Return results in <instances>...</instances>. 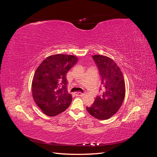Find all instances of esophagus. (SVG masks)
<instances>
[{
  "instance_id": "obj_1",
  "label": "esophagus",
  "mask_w": 157,
  "mask_h": 157,
  "mask_svg": "<svg viewBox=\"0 0 157 157\" xmlns=\"http://www.w3.org/2000/svg\"><path fill=\"white\" fill-rule=\"evenodd\" d=\"M75 95L77 96H84V94L82 93V92H76Z\"/></svg>"
}]
</instances>
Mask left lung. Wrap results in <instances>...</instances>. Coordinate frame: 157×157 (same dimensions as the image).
Here are the masks:
<instances>
[{"label":"left lung","mask_w":157,"mask_h":157,"mask_svg":"<svg viewBox=\"0 0 157 157\" xmlns=\"http://www.w3.org/2000/svg\"><path fill=\"white\" fill-rule=\"evenodd\" d=\"M92 58L99 69L103 91L86 109L96 118L107 120L118 111L124 101L126 91L124 76L112 59L101 55L93 56Z\"/></svg>","instance_id":"obj_1"}]
</instances>
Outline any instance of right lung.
I'll return each instance as SVG.
<instances>
[{
    "label": "right lung",
    "instance_id": "right-lung-1",
    "mask_svg": "<svg viewBox=\"0 0 157 157\" xmlns=\"http://www.w3.org/2000/svg\"><path fill=\"white\" fill-rule=\"evenodd\" d=\"M77 61L75 56L52 55L36 69L32 82L33 97L45 115L56 116L70 105L72 96L67 92L65 77Z\"/></svg>",
    "mask_w": 157,
    "mask_h": 157
}]
</instances>
